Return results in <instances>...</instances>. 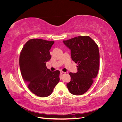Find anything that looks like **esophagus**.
Returning <instances> with one entry per match:
<instances>
[{
    "instance_id": "obj_1",
    "label": "esophagus",
    "mask_w": 122,
    "mask_h": 122,
    "mask_svg": "<svg viewBox=\"0 0 122 122\" xmlns=\"http://www.w3.org/2000/svg\"><path fill=\"white\" fill-rule=\"evenodd\" d=\"M65 74H66V72H62V71L61 72V75H63Z\"/></svg>"
}]
</instances>
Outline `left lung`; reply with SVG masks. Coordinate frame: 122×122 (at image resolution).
I'll use <instances>...</instances> for the list:
<instances>
[{
	"instance_id": "obj_1",
	"label": "left lung",
	"mask_w": 122,
	"mask_h": 122,
	"mask_svg": "<svg viewBox=\"0 0 122 122\" xmlns=\"http://www.w3.org/2000/svg\"><path fill=\"white\" fill-rule=\"evenodd\" d=\"M63 42L71 50L72 60L77 64V72L69 73L71 81L67 86L72 94L82 95L89 89L98 74L100 63L98 46L88 36H79Z\"/></svg>"
}]
</instances>
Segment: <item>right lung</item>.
I'll use <instances>...</instances> for the list:
<instances>
[{
	"mask_svg": "<svg viewBox=\"0 0 122 122\" xmlns=\"http://www.w3.org/2000/svg\"><path fill=\"white\" fill-rule=\"evenodd\" d=\"M54 41L39 39L29 40L20 53L19 65L22 76L29 89L41 97L49 96L60 81V72H52L46 66L51 59L49 52Z\"/></svg>",
	"mask_w": 122,
	"mask_h": 122,
	"instance_id": "obj_1",
	"label": "right lung"
}]
</instances>
